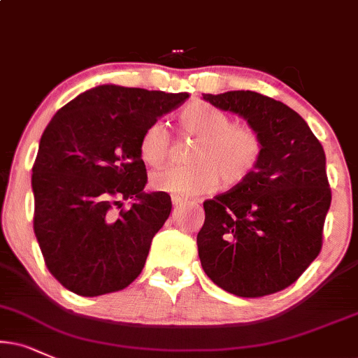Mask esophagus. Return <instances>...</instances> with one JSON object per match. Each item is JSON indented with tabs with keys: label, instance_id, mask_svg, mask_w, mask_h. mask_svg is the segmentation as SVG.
I'll list each match as a JSON object with an SVG mask.
<instances>
[{
	"label": "esophagus",
	"instance_id": "esophagus-1",
	"mask_svg": "<svg viewBox=\"0 0 358 358\" xmlns=\"http://www.w3.org/2000/svg\"><path fill=\"white\" fill-rule=\"evenodd\" d=\"M184 202H186V201H184L182 197H179V196H172V204H174V207H180V206L184 204Z\"/></svg>",
	"mask_w": 358,
	"mask_h": 358
}]
</instances>
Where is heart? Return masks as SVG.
Wrapping results in <instances>:
<instances>
[{
  "label": "heart",
  "instance_id": "b5f03b06",
  "mask_svg": "<svg viewBox=\"0 0 358 358\" xmlns=\"http://www.w3.org/2000/svg\"><path fill=\"white\" fill-rule=\"evenodd\" d=\"M182 134L197 139L191 166H171L154 172L151 187L172 196L197 197L213 192L219 178L226 187L239 186L262 157V139L250 126L234 124L227 113L204 101H192L178 114ZM171 152V136L162 122L145 127L139 139V156L148 166L159 167Z\"/></svg>",
  "mask_w": 358,
  "mask_h": 358
}]
</instances>
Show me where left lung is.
I'll return each instance as SVG.
<instances>
[{
	"label": "left lung",
	"mask_w": 358,
	"mask_h": 358,
	"mask_svg": "<svg viewBox=\"0 0 358 358\" xmlns=\"http://www.w3.org/2000/svg\"><path fill=\"white\" fill-rule=\"evenodd\" d=\"M202 98L244 117L264 145L249 179L204 202L206 220L197 234L202 268L239 297L275 294L294 284L322 249L332 201L324 148L280 101L254 91Z\"/></svg>",
	"instance_id": "1"
}]
</instances>
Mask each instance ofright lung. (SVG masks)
I'll return each instance as SVG.
<instances>
[{
	"instance_id": "obj_1",
	"label": "right lung",
	"mask_w": 358,
	"mask_h": 358,
	"mask_svg": "<svg viewBox=\"0 0 358 358\" xmlns=\"http://www.w3.org/2000/svg\"><path fill=\"white\" fill-rule=\"evenodd\" d=\"M187 98L103 85L69 101L44 129L31 178L33 227L48 271L68 290L117 292L143 271L172 204L169 194L144 192L139 139Z\"/></svg>"
}]
</instances>
